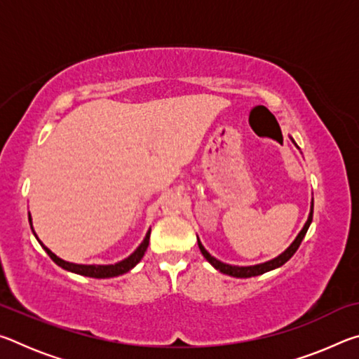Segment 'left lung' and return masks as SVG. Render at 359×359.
<instances>
[{"mask_svg":"<svg viewBox=\"0 0 359 359\" xmlns=\"http://www.w3.org/2000/svg\"><path fill=\"white\" fill-rule=\"evenodd\" d=\"M290 139H291V142H293V144L296 145V147H297V144L294 142V139L291 137V136H290ZM297 149H299V147H297ZM312 217H313V198H312V203H311V212H309L307 222H306V224H304V226H302V229L299 231V234L296 236V239H294L293 242H291V245L287 248V250L282 252L280 255H278V257L272 258V259H269V261H266V263H259V264H253V266H234V264H226V263H223V261L217 259L215 257H212V255H210L208 250H205L204 245L201 244V241H199V238H198V247H199V250H201L203 257H204L205 259H208L209 263H210L212 266H214L217 271H220L222 274H226V276H231V277H238V278H248V277L261 276V274H264V272H269V271H272V269H277V267L283 266L291 257H293L297 248H299L301 242H302V239H304V236H306V233H307L309 226H311Z\"/></svg>","mask_w":359,"mask_h":359,"instance_id":"obj_1","label":"left lung"}]
</instances>
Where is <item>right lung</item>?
<instances>
[{
    "label": "right lung",
    "instance_id": "add662e5",
    "mask_svg": "<svg viewBox=\"0 0 359 359\" xmlns=\"http://www.w3.org/2000/svg\"><path fill=\"white\" fill-rule=\"evenodd\" d=\"M28 220H29V224H32V231L34 234V238L38 239V242L41 244V247L44 248V250L47 252L48 257L52 258V261L55 264H58L60 267H63L65 271H69V272H74V274H79V276H85V277H93V278H111V277H117V276H121V274H126V272L131 271L133 267H135L139 261L142 259L145 250H147L149 247V239H150V229L147 231V234H145L144 241L139 244V247L136 248L135 252H133L128 258L121 259L118 261V263L115 264H76V263H69V261H65L60 257H57L55 253H53L52 250H48V248L42 244V242L39 241L38 236H36L34 229H33V222H32V215L28 214Z\"/></svg>",
    "mask_w": 359,
    "mask_h": 359
}]
</instances>
